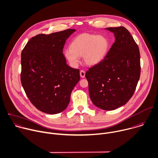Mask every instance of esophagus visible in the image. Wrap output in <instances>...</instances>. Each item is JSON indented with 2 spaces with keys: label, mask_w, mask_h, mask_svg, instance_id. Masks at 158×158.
Returning <instances> with one entry per match:
<instances>
[{
  "label": "esophagus",
  "mask_w": 158,
  "mask_h": 158,
  "mask_svg": "<svg viewBox=\"0 0 158 158\" xmlns=\"http://www.w3.org/2000/svg\"><path fill=\"white\" fill-rule=\"evenodd\" d=\"M80 75L81 78H85V72L84 70H81L80 72Z\"/></svg>",
  "instance_id": "34e87169"
}]
</instances>
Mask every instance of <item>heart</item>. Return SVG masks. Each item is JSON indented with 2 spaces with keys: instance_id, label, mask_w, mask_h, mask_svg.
I'll return each mask as SVG.
<instances>
[{
  "instance_id": "1",
  "label": "heart",
  "mask_w": 158,
  "mask_h": 158,
  "mask_svg": "<svg viewBox=\"0 0 158 158\" xmlns=\"http://www.w3.org/2000/svg\"><path fill=\"white\" fill-rule=\"evenodd\" d=\"M110 47L108 39L102 35L83 34L76 37L64 54L72 66L77 67L80 56L88 65H96L106 56Z\"/></svg>"
}]
</instances>
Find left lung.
<instances>
[{"mask_svg":"<svg viewBox=\"0 0 158 158\" xmlns=\"http://www.w3.org/2000/svg\"><path fill=\"white\" fill-rule=\"evenodd\" d=\"M115 42L105 58L89 68L85 77L93 103L104 110H113L132 97L140 77V53L130 31L124 27L106 28Z\"/></svg>","mask_w":158,"mask_h":158,"instance_id":"1","label":"left lung"}]
</instances>
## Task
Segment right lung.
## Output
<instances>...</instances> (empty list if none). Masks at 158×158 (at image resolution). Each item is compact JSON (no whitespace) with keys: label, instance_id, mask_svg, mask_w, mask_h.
<instances>
[{"label":"right lung","instance_id":"add662e5","mask_svg":"<svg viewBox=\"0 0 158 158\" xmlns=\"http://www.w3.org/2000/svg\"><path fill=\"white\" fill-rule=\"evenodd\" d=\"M75 31L39 34L29 40L21 53L22 86L30 102L44 113L55 114L65 110L80 79L79 70L69 67L63 53L67 39Z\"/></svg>","mask_w":158,"mask_h":158}]
</instances>
